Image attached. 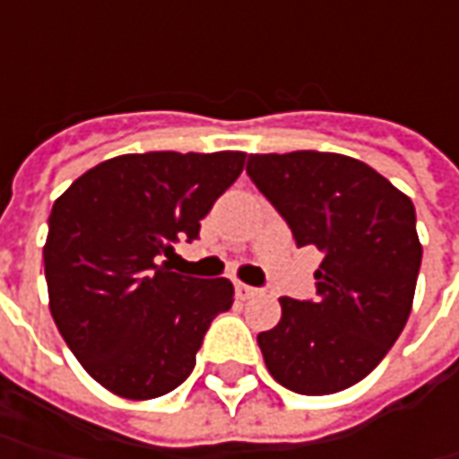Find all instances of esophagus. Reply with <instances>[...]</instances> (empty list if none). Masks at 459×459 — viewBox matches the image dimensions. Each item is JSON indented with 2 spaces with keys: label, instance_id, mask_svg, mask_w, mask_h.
I'll return each instance as SVG.
<instances>
[{
  "label": "esophagus",
  "instance_id": "34e87169",
  "mask_svg": "<svg viewBox=\"0 0 459 459\" xmlns=\"http://www.w3.org/2000/svg\"><path fill=\"white\" fill-rule=\"evenodd\" d=\"M235 291H238L239 299H250V296H257V293H260V289H255V286H245V283H238V286H235Z\"/></svg>",
  "mask_w": 459,
  "mask_h": 459
}]
</instances>
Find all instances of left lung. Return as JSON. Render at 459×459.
Masks as SVG:
<instances>
[{"label":"left lung","mask_w":459,"mask_h":459,"mask_svg":"<svg viewBox=\"0 0 459 459\" xmlns=\"http://www.w3.org/2000/svg\"><path fill=\"white\" fill-rule=\"evenodd\" d=\"M247 176L286 220L296 247H316V299H281L257 334L271 376L326 396L362 380L411 314L421 245L411 199L378 170L337 152L250 155Z\"/></svg>","instance_id":"obj_1"}]
</instances>
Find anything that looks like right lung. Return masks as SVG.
<instances>
[{
  "label": "right lung",
  "mask_w": 459,
  "mask_h": 459,
  "mask_svg": "<svg viewBox=\"0 0 459 459\" xmlns=\"http://www.w3.org/2000/svg\"><path fill=\"white\" fill-rule=\"evenodd\" d=\"M245 166V152H134L68 186L43 247L50 314L91 378L125 398H158L196 365L212 319L232 307L227 278L173 273L176 242Z\"/></svg>",
  "instance_id": "right-lung-1"
}]
</instances>
